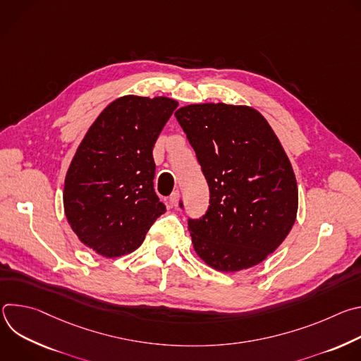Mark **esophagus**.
<instances>
[{
    "label": "esophagus",
    "mask_w": 361,
    "mask_h": 361,
    "mask_svg": "<svg viewBox=\"0 0 361 361\" xmlns=\"http://www.w3.org/2000/svg\"><path fill=\"white\" fill-rule=\"evenodd\" d=\"M170 202H171V205H174V207H177L178 205V201H180V191L178 190H176V191H173V194L170 195Z\"/></svg>",
    "instance_id": "34e87169"
}]
</instances>
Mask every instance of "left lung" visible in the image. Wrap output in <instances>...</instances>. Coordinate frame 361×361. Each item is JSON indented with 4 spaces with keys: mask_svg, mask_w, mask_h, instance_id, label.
<instances>
[{
    "mask_svg": "<svg viewBox=\"0 0 361 361\" xmlns=\"http://www.w3.org/2000/svg\"><path fill=\"white\" fill-rule=\"evenodd\" d=\"M174 116L210 188L207 212L188 219L195 252L226 273L262 263L290 233L298 207L295 176L277 135L245 106L191 104Z\"/></svg>",
    "mask_w": 361,
    "mask_h": 361,
    "instance_id": "obj_1",
    "label": "left lung"
}]
</instances>
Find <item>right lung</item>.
<instances>
[{
    "mask_svg": "<svg viewBox=\"0 0 361 361\" xmlns=\"http://www.w3.org/2000/svg\"><path fill=\"white\" fill-rule=\"evenodd\" d=\"M178 102L126 95L87 131L67 171L64 212L80 241L120 257L138 248L166 205L154 191L152 148Z\"/></svg>",
    "mask_w": 361,
    "mask_h": 361,
    "instance_id": "add662e5",
    "label": "right lung"
}]
</instances>
